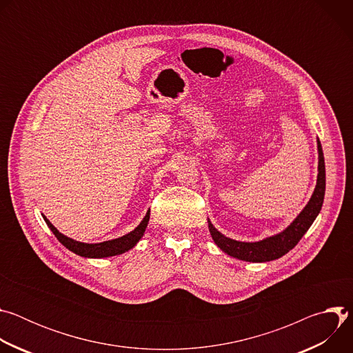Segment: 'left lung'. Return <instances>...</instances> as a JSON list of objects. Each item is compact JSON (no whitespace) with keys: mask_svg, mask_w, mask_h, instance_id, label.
Instances as JSON below:
<instances>
[{"mask_svg":"<svg viewBox=\"0 0 353 353\" xmlns=\"http://www.w3.org/2000/svg\"><path fill=\"white\" fill-rule=\"evenodd\" d=\"M317 150H319V174L316 188L309 199L306 207L293 219V222L285 228L282 232L265 237L259 241H239L222 234L208 219L210 233L215 244L230 257L248 263H267L276 259H281L299 243V240L305 236L309 228L313 225L319 216L324 194H325V163L323 148L320 139L317 138Z\"/></svg>","mask_w":353,"mask_h":353,"instance_id":"1","label":"left lung"}]
</instances>
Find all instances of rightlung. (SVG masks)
Segmentation results:
<instances>
[{"mask_svg": "<svg viewBox=\"0 0 353 353\" xmlns=\"http://www.w3.org/2000/svg\"><path fill=\"white\" fill-rule=\"evenodd\" d=\"M149 215H150V210L146 211V215L143 216L141 223L134 230H131L130 233H127L121 237L106 240L102 243H82V241L74 240L71 237H67L65 234L59 232L57 228L41 214L44 222L47 223L50 230L54 233V236L59 239V241L64 247H67L70 251H72V253H75L77 256H81L85 259H106V257L120 256V254L125 253V251L131 250L132 247H135V244L142 239V236L145 233V229L149 222Z\"/></svg>", "mask_w": 353, "mask_h": 353, "instance_id": "right-lung-1", "label": "right lung"}]
</instances>
